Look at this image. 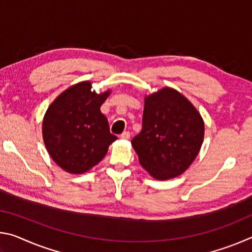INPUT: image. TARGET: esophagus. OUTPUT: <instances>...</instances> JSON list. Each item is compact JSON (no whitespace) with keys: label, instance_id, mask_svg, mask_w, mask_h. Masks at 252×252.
Here are the masks:
<instances>
[{"label":"esophagus","instance_id":"esophagus-1","mask_svg":"<svg viewBox=\"0 0 252 252\" xmlns=\"http://www.w3.org/2000/svg\"><path fill=\"white\" fill-rule=\"evenodd\" d=\"M120 136H121V139H123V140H127V139L130 138V132L129 131H125Z\"/></svg>","mask_w":252,"mask_h":252}]
</instances>
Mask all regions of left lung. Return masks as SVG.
I'll return each mask as SVG.
<instances>
[{
  "label": "left lung",
  "instance_id": "8db88e82",
  "mask_svg": "<svg viewBox=\"0 0 252 252\" xmlns=\"http://www.w3.org/2000/svg\"><path fill=\"white\" fill-rule=\"evenodd\" d=\"M204 123L180 92L163 88L144 99L142 130L132 139L140 164L157 180L180 176L197 158Z\"/></svg>",
  "mask_w": 252,
  "mask_h": 252
}]
</instances>
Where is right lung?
<instances>
[{"mask_svg":"<svg viewBox=\"0 0 252 252\" xmlns=\"http://www.w3.org/2000/svg\"><path fill=\"white\" fill-rule=\"evenodd\" d=\"M110 91L97 94L84 81L62 92L46 111L42 133L49 155L60 168L74 174L87 172L103 159L118 139L110 133L100 108Z\"/></svg>","mask_w":252,"mask_h":252,"instance_id":"add662e5","label":"right lung"}]
</instances>
